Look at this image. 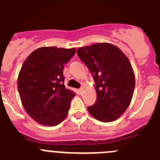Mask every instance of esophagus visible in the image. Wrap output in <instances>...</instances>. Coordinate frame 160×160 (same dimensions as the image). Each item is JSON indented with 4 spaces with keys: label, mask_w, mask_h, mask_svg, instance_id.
Listing matches in <instances>:
<instances>
[{
    "label": "esophagus",
    "mask_w": 160,
    "mask_h": 160,
    "mask_svg": "<svg viewBox=\"0 0 160 160\" xmlns=\"http://www.w3.org/2000/svg\"><path fill=\"white\" fill-rule=\"evenodd\" d=\"M82 91H83V88H82V87H81V88L79 89V92L82 93Z\"/></svg>",
    "instance_id": "obj_1"
}]
</instances>
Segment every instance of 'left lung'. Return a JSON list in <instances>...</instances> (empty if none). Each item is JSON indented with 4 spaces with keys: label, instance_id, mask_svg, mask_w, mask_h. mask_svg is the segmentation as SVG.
<instances>
[{
    "label": "left lung",
    "instance_id": "8db88e82",
    "mask_svg": "<svg viewBox=\"0 0 160 160\" xmlns=\"http://www.w3.org/2000/svg\"><path fill=\"white\" fill-rule=\"evenodd\" d=\"M78 56L94 78L97 99L88 107L90 114L103 122L118 119L129 107L135 79L128 57L110 43L78 48Z\"/></svg>",
    "mask_w": 160,
    "mask_h": 160
}]
</instances>
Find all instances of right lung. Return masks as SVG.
Returning a JSON list of instances; mask_svg holds the SVG:
<instances>
[{
	"instance_id": "right-lung-1",
	"label": "right lung",
	"mask_w": 160,
	"mask_h": 160,
	"mask_svg": "<svg viewBox=\"0 0 160 160\" xmlns=\"http://www.w3.org/2000/svg\"><path fill=\"white\" fill-rule=\"evenodd\" d=\"M75 51V48H38L24 62L18 91L25 111L38 123L53 127L67 116L75 94L63 84V69Z\"/></svg>"
}]
</instances>
